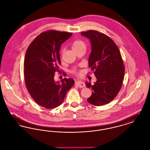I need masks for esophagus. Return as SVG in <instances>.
<instances>
[{"label": "esophagus", "instance_id": "1", "mask_svg": "<svg viewBox=\"0 0 150 150\" xmlns=\"http://www.w3.org/2000/svg\"><path fill=\"white\" fill-rule=\"evenodd\" d=\"M75 85L79 86V88H84L86 86V84L84 83H83V81H76L75 83Z\"/></svg>", "mask_w": 150, "mask_h": 150}]
</instances>
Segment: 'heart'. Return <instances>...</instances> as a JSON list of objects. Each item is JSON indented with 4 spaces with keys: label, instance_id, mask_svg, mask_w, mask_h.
Returning a JSON list of instances; mask_svg holds the SVG:
<instances>
[{
    "label": "heart",
    "instance_id": "heart-1",
    "mask_svg": "<svg viewBox=\"0 0 150 150\" xmlns=\"http://www.w3.org/2000/svg\"><path fill=\"white\" fill-rule=\"evenodd\" d=\"M86 47V45L84 43L81 41V40H75L74 41L72 44V48L73 50H77L79 49L81 47ZM75 74L77 75H80V72H75Z\"/></svg>",
    "mask_w": 150,
    "mask_h": 150
}]
</instances>
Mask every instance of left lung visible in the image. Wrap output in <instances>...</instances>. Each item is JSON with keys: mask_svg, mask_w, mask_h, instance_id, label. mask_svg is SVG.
<instances>
[{"mask_svg": "<svg viewBox=\"0 0 150 150\" xmlns=\"http://www.w3.org/2000/svg\"><path fill=\"white\" fill-rule=\"evenodd\" d=\"M90 39L92 50L89 57V66L95 75L97 81L92 86V96L87 101L94 106H102L114 99L121 89L125 67L119 48L112 39L96 30L81 32Z\"/></svg>", "mask_w": 150, "mask_h": 150, "instance_id": "8db88e82", "label": "left lung"}]
</instances>
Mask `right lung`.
Segmentation results:
<instances>
[{
    "mask_svg": "<svg viewBox=\"0 0 150 150\" xmlns=\"http://www.w3.org/2000/svg\"><path fill=\"white\" fill-rule=\"evenodd\" d=\"M72 33L50 30L40 34L29 45L25 56L24 76L26 88L36 103L52 109L64 102L68 91L74 85L71 78L54 81L59 72V50Z\"/></svg>",
    "mask_w": 150,
    "mask_h": 150,
    "instance_id": "obj_1",
    "label": "right lung"
}]
</instances>
